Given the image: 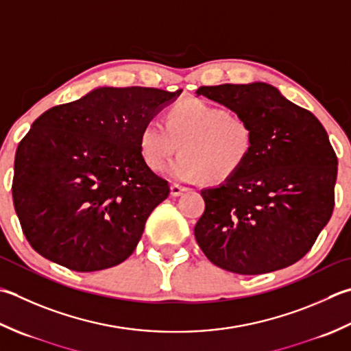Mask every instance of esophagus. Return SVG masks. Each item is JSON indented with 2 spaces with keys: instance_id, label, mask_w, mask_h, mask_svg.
<instances>
[{
  "instance_id": "obj_1",
  "label": "esophagus",
  "mask_w": 351,
  "mask_h": 351,
  "mask_svg": "<svg viewBox=\"0 0 351 351\" xmlns=\"http://www.w3.org/2000/svg\"><path fill=\"white\" fill-rule=\"evenodd\" d=\"M184 191H187V187H182L180 184H171L170 185V195L176 197V196H181Z\"/></svg>"
}]
</instances>
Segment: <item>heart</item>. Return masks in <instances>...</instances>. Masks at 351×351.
<instances>
[{"mask_svg": "<svg viewBox=\"0 0 351 351\" xmlns=\"http://www.w3.org/2000/svg\"><path fill=\"white\" fill-rule=\"evenodd\" d=\"M140 152L160 170L181 146V155L164 169L175 181H225L236 175L252 152V129L242 117L199 99L175 103L166 123L150 119L140 130Z\"/></svg>", "mask_w": 351, "mask_h": 351, "instance_id": "heart-1", "label": "heart"}]
</instances>
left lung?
Returning <instances> with one entry per match:
<instances>
[{
  "label": "left lung",
  "instance_id": "1",
  "mask_svg": "<svg viewBox=\"0 0 351 351\" xmlns=\"http://www.w3.org/2000/svg\"><path fill=\"white\" fill-rule=\"evenodd\" d=\"M242 117L252 152L236 175L201 190L195 237L211 263L258 276L298 262L330 221L338 158L311 111L265 82L196 91Z\"/></svg>",
  "mask_w": 351,
  "mask_h": 351
}]
</instances>
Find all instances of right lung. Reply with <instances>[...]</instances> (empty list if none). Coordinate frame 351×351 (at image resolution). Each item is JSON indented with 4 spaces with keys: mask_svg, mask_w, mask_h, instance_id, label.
Wrapping results in <instances>:
<instances>
[{
    "mask_svg": "<svg viewBox=\"0 0 351 351\" xmlns=\"http://www.w3.org/2000/svg\"><path fill=\"white\" fill-rule=\"evenodd\" d=\"M181 93L99 86L36 119L18 146L12 185L34 251L77 272L108 269L134 252L170 193L143 160L140 130Z\"/></svg>",
    "mask_w": 351,
    "mask_h": 351,
    "instance_id": "right-lung-1",
    "label": "right lung"
}]
</instances>
